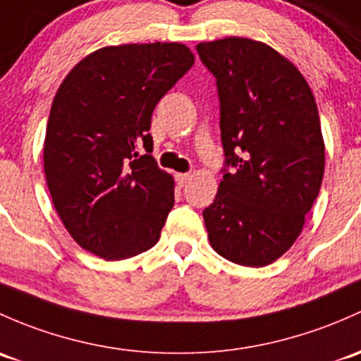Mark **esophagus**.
<instances>
[{"mask_svg":"<svg viewBox=\"0 0 361 361\" xmlns=\"http://www.w3.org/2000/svg\"><path fill=\"white\" fill-rule=\"evenodd\" d=\"M190 174L188 173H180V174H176V181H178V185H180V187H185V185L188 183V180H190Z\"/></svg>","mask_w":361,"mask_h":361,"instance_id":"esophagus-1","label":"esophagus"}]
</instances>
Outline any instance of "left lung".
<instances>
[{
	"instance_id": "1",
	"label": "left lung",
	"mask_w": 361,
	"mask_h": 361,
	"mask_svg": "<svg viewBox=\"0 0 361 361\" xmlns=\"http://www.w3.org/2000/svg\"><path fill=\"white\" fill-rule=\"evenodd\" d=\"M216 78L226 166L204 209L211 247L261 268L301 235L325 169L313 91L298 67L261 41L223 37L197 44Z\"/></svg>"
}]
</instances>
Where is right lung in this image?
Returning <instances> with one entry per match:
<instances>
[{
	"mask_svg": "<svg viewBox=\"0 0 361 361\" xmlns=\"http://www.w3.org/2000/svg\"><path fill=\"white\" fill-rule=\"evenodd\" d=\"M193 62L181 43L105 47L85 56L56 91L44 176L63 226L94 256L128 259L157 244L174 180L150 155L152 112Z\"/></svg>",
	"mask_w": 361,
	"mask_h": 361,
	"instance_id": "add662e5",
	"label": "right lung"
}]
</instances>
